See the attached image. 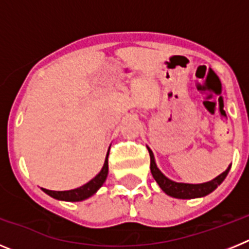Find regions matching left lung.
<instances>
[{"label": "left lung", "mask_w": 249, "mask_h": 249, "mask_svg": "<svg viewBox=\"0 0 249 249\" xmlns=\"http://www.w3.org/2000/svg\"><path fill=\"white\" fill-rule=\"evenodd\" d=\"M149 152V157H151V173L153 176V178L156 179V182L158 183V186L160 187V190L163 191L166 195L171 196L173 198H179V199H192V198H199V197H204V196L210 195L213 191L224 181V178L227 177L228 172H230L231 166H228V168L224 171L223 173H221L219 176H217L215 178L211 179L208 182H204V183H198V184H192V183H182V182H176L169 179L168 177L160 172V168L156 164L155 156H153V152L152 149L147 146Z\"/></svg>", "instance_id": "obj_1"}]
</instances>
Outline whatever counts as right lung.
Listing matches in <instances>:
<instances>
[{
    "instance_id": "obj_1",
    "label": "right lung",
    "mask_w": 249,
    "mask_h": 249,
    "mask_svg": "<svg viewBox=\"0 0 249 249\" xmlns=\"http://www.w3.org/2000/svg\"><path fill=\"white\" fill-rule=\"evenodd\" d=\"M108 155L109 149L108 152H107L105 163H103V167L100 171V173H98L94 178H92L91 181L87 182L86 184H83V186L70 191H50L46 190V188H42V191L45 193H47L48 196H51L52 198L58 199V201L80 202L89 198V197H92L94 193L100 190L101 187L103 186V183L106 182V178H107V175H108Z\"/></svg>"
}]
</instances>
